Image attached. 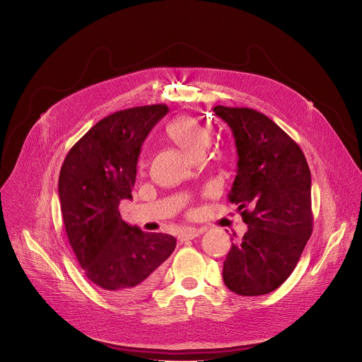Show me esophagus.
<instances>
[{
    "instance_id": "esophagus-1",
    "label": "esophagus",
    "mask_w": 362,
    "mask_h": 362,
    "mask_svg": "<svg viewBox=\"0 0 362 362\" xmlns=\"http://www.w3.org/2000/svg\"><path fill=\"white\" fill-rule=\"evenodd\" d=\"M204 232V229L203 228H199V229H196V228H185L182 232H180V235H179V240L180 242H185V240H190V239H194L196 236H199L200 233H203Z\"/></svg>"
}]
</instances>
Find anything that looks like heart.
<instances>
[{
  "label": "heart",
  "mask_w": 362,
  "mask_h": 362,
  "mask_svg": "<svg viewBox=\"0 0 362 362\" xmlns=\"http://www.w3.org/2000/svg\"><path fill=\"white\" fill-rule=\"evenodd\" d=\"M166 132L170 140L193 159L202 156L212 141V136L208 127L192 116L176 117L168 126Z\"/></svg>",
  "instance_id": "1"
}]
</instances>
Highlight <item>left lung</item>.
<instances>
[{
	"mask_svg": "<svg viewBox=\"0 0 362 362\" xmlns=\"http://www.w3.org/2000/svg\"><path fill=\"white\" fill-rule=\"evenodd\" d=\"M214 112L235 137L238 173L228 199L247 225L226 255L223 282L242 296L265 295L289 278L311 238V172L300 147L265 115L225 106Z\"/></svg>",
	"mask_w": 362,
	"mask_h": 362,
	"instance_id": "left-lung-1",
	"label": "left lung"
}]
</instances>
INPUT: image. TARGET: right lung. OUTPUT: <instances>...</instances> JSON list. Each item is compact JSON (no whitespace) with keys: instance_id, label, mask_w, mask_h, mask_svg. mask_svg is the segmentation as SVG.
Masks as SVG:
<instances>
[{"instance_id":"add662e5","label":"right lung","mask_w":362,"mask_h":362,"mask_svg":"<svg viewBox=\"0 0 362 362\" xmlns=\"http://www.w3.org/2000/svg\"><path fill=\"white\" fill-rule=\"evenodd\" d=\"M166 105L116 112L95 123L67 153L59 196L69 242L86 276L103 292L137 299L156 285L176 247L166 233H146L119 212L132 199L140 147Z\"/></svg>"}]
</instances>
